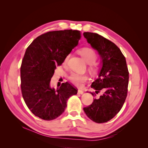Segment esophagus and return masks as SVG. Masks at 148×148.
I'll return each instance as SVG.
<instances>
[{"mask_svg": "<svg viewBox=\"0 0 148 148\" xmlns=\"http://www.w3.org/2000/svg\"><path fill=\"white\" fill-rule=\"evenodd\" d=\"M83 91L82 90V89H78V94H79V95H83Z\"/></svg>", "mask_w": 148, "mask_h": 148, "instance_id": "esophagus-1", "label": "esophagus"}]
</instances>
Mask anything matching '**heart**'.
<instances>
[{
	"label": "heart",
	"mask_w": 148,
	"mask_h": 148,
	"mask_svg": "<svg viewBox=\"0 0 148 148\" xmlns=\"http://www.w3.org/2000/svg\"><path fill=\"white\" fill-rule=\"evenodd\" d=\"M80 55L82 56L84 60L89 64V68L93 71L95 69V63L97 59L96 52L92 49L89 47H84L79 51ZM70 55L66 56L64 60V64H65L68 62ZM88 75L86 74H79L77 73H71L69 77L70 82L77 86H81L83 83L87 81Z\"/></svg>",
	"instance_id": "heart-1"
}]
</instances>
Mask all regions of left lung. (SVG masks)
<instances>
[{
    "label": "left lung",
    "instance_id": "8db88e82",
    "mask_svg": "<svg viewBox=\"0 0 148 148\" xmlns=\"http://www.w3.org/2000/svg\"><path fill=\"white\" fill-rule=\"evenodd\" d=\"M83 36L99 52L102 62L99 77L91 86L96 91L91 93L95 96L104 92L83 110L93 122L105 123L119 112L127 96L129 72L126 59L120 49L109 39L89 32Z\"/></svg>",
    "mask_w": 148,
    "mask_h": 148
}]
</instances>
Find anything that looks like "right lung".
Returning <instances> with one entry per match:
<instances>
[{"label": "right lung", "instance_id": "add662e5", "mask_svg": "<svg viewBox=\"0 0 148 148\" xmlns=\"http://www.w3.org/2000/svg\"><path fill=\"white\" fill-rule=\"evenodd\" d=\"M80 38L78 30L49 31L26 49L20 68L21 89L26 106L36 117L56 119L64 112L69 98L77 94L78 89L69 82L55 90L50 81L56 66L62 64Z\"/></svg>", "mask_w": 148, "mask_h": 148}]
</instances>
